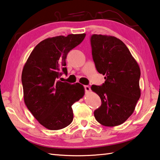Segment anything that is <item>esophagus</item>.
<instances>
[{
    "instance_id": "1",
    "label": "esophagus",
    "mask_w": 160,
    "mask_h": 160,
    "mask_svg": "<svg viewBox=\"0 0 160 160\" xmlns=\"http://www.w3.org/2000/svg\"><path fill=\"white\" fill-rule=\"evenodd\" d=\"M84 88H85L86 92H88L90 91V86H84Z\"/></svg>"
}]
</instances>
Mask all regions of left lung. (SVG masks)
I'll return each instance as SVG.
<instances>
[{
    "label": "left lung",
    "instance_id": "8db88e82",
    "mask_svg": "<svg viewBox=\"0 0 160 160\" xmlns=\"http://www.w3.org/2000/svg\"><path fill=\"white\" fill-rule=\"evenodd\" d=\"M90 44L95 68L105 76L102 86H91L102 101L94 111L95 118L104 126L120 125L133 113L140 98L139 66L126 45L116 37L94 34Z\"/></svg>",
    "mask_w": 160,
    "mask_h": 160
}]
</instances>
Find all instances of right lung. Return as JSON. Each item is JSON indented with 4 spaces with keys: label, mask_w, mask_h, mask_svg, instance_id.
Segmentation results:
<instances>
[{
    "label": "right lung",
    "mask_w": 160,
    "mask_h": 160,
    "mask_svg": "<svg viewBox=\"0 0 160 160\" xmlns=\"http://www.w3.org/2000/svg\"><path fill=\"white\" fill-rule=\"evenodd\" d=\"M86 34H70L40 42L23 66L22 82L23 99L35 118L47 129L58 130L73 120L72 105L84 95V88L71 85L58 78L68 74L65 59L70 50L85 38Z\"/></svg>",
    "instance_id": "add662e5"
}]
</instances>
